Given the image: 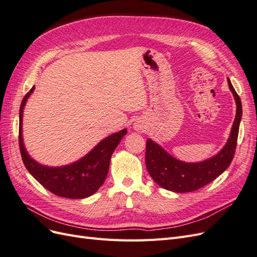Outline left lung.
Instances as JSON below:
<instances>
[{
    "label": "left lung",
    "mask_w": 257,
    "mask_h": 257,
    "mask_svg": "<svg viewBox=\"0 0 257 257\" xmlns=\"http://www.w3.org/2000/svg\"><path fill=\"white\" fill-rule=\"evenodd\" d=\"M229 89L237 103V113L227 144L215 157L200 163H184L170 157L162 148L148 139L146 144V166L151 178L162 188L176 193L196 191L213 181L226 169L234 159L242 105L228 79Z\"/></svg>",
    "instance_id": "obj_1"
}]
</instances>
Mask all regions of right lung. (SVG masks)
I'll list each match as a JSON object with an SVG mask.
<instances>
[{
  "mask_svg": "<svg viewBox=\"0 0 257 257\" xmlns=\"http://www.w3.org/2000/svg\"><path fill=\"white\" fill-rule=\"evenodd\" d=\"M33 90L34 87L25 95L20 105L19 148L23 164L30 174L54 195L72 199L91 196L104 183L109 169L111 155L122 137L126 134V130L124 128L118 133L108 136L84 158L72 165L54 168L43 166L29 157L23 147L21 136L23 107Z\"/></svg>",
  "mask_w": 257,
  "mask_h": 257,
  "instance_id": "obj_1",
  "label": "right lung"
}]
</instances>
